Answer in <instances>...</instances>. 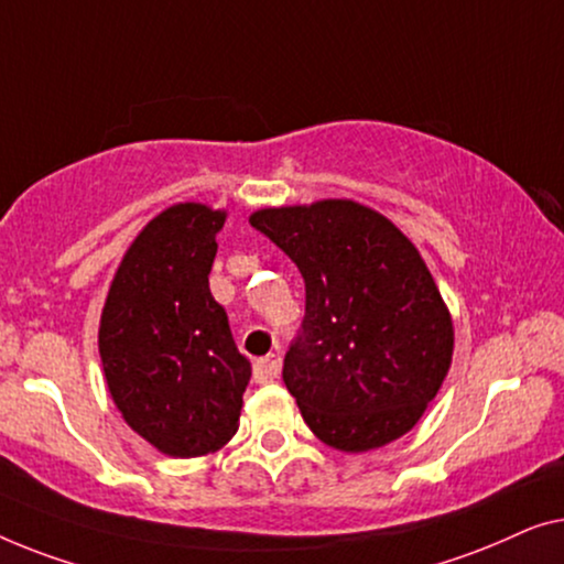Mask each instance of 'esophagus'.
Listing matches in <instances>:
<instances>
[{
  "label": "esophagus",
  "mask_w": 564,
  "mask_h": 564,
  "mask_svg": "<svg viewBox=\"0 0 564 564\" xmlns=\"http://www.w3.org/2000/svg\"><path fill=\"white\" fill-rule=\"evenodd\" d=\"M281 376V358L279 355H268V358H260L252 365V380L256 383H271Z\"/></svg>",
  "instance_id": "1"
}]
</instances>
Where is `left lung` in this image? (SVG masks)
Instances as JSON below:
<instances>
[{"mask_svg":"<svg viewBox=\"0 0 564 564\" xmlns=\"http://www.w3.org/2000/svg\"><path fill=\"white\" fill-rule=\"evenodd\" d=\"M250 225L306 283L283 383L308 430L339 452L378 449L414 430L455 350L449 308L414 242L352 199L268 206Z\"/></svg>","mask_w":564,"mask_h":564,"instance_id":"8db88e82","label":"left lung"}]
</instances>
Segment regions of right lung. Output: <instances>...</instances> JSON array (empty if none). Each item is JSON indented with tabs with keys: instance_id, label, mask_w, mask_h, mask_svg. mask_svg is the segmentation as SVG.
<instances>
[{
	"instance_id": "add662e5",
	"label": "right lung",
	"mask_w": 564,
	"mask_h": 564,
	"mask_svg": "<svg viewBox=\"0 0 564 564\" xmlns=\"http://www.w3.org/2000/svg\"><path fill=\"white\" fill-rule=\"evenodd\" d=\"M225 219L196 202L163 209L127 248L101 308L109 395L130 430L169 457L225 447L252 376L209 291Z\"/></svg>"
}]
</instances>
